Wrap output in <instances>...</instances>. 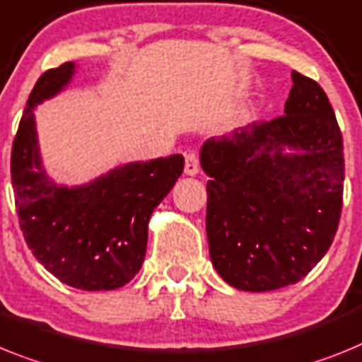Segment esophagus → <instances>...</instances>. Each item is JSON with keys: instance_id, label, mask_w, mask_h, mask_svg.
<instances>
[{"instance_id": "34e87169", "label": "esophagus", "mask_w": 362, "mask_h": 362, "mask_svg": "<svg viewBox=\"0 0 362 362\" xmlns=\"http://www.w3.org/2000/svg\"><path fill=\"white\" fill-rule=\"evenodd\" d=\"M199 169H200L199 154H197L195 151H189V153L186 154V165H184V171H186V175L193 176L199 173Z\"/></svg>"}]
</instances>
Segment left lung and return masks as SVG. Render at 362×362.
Masks as SVG:
<instances>
[{"label": "left lung", "mask_w": 362, "mask_h": 362, "mask_svg": "<svg viewBox=\"0 0 362 362\" xmlns=\"http://www.w3.org/2000/svg\"><path fill=\"white\" fill-rule=\"evenodd\" d=\"M285 114L208 139L209 257L235 289L265 293L311 272L335 238L344 145L326 92L293 71ZM296 148L284 155L283 147Z\"/></svg>", "instance_id": "1"}]
</instances>
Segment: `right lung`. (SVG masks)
I'll list each match as a JSON object with an SVG mask.
<instances>
[{
  "instance_id": "obj_1",
  "label": "right lung",
  "mask_w": 362,
  "mask_h": 362,
  "mask_svg": "<svg viewBox=\"0 0 362 362\" xmlns=\"http://www.w3.org/2000/svg\"><path fill=\"white\" fill-rule=\"evenodd\" d=\"M73 64L36 81L14 136L11 178L20 228L33 256L66 285L112 291L138 274L147 250V224L184 171V156L123 165L81 187H59L38 153L35 106L62 90Z\"/></svg>"
}]
</instances>
